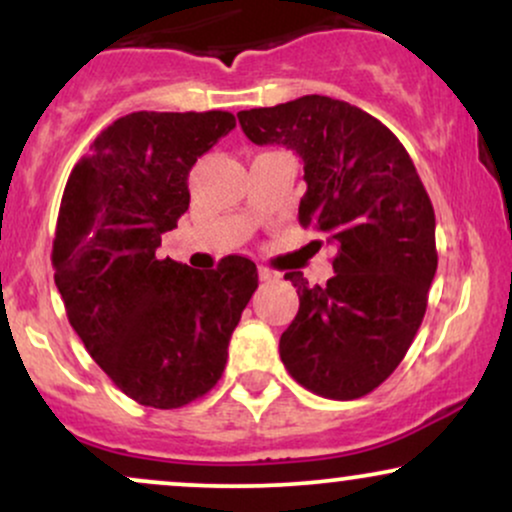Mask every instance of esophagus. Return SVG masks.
Wrapping results in <instances>:
<instances>
[{
	"mask_svg": "<svg viewBox=\"0 0 512 512\" xmlns=\"http://www.w3.org/2000/svg\"><path fill=\"white\" fill-rule=\"evenodd\" d=\"M257 274H260V279H262V281H274V279H279V274L272 272V269H267V267H260V269H257Z\"/></svg>",
	"mask_w": 512,
	"mask_h": 512,
	"instance_id": "1",
	"label": "esophagus"
}]
</instances>
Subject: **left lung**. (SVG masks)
I'll use <instances>...</instances> for the list:
<instances>
[{
  "instance_id": "left-lung-1",
  "label": "left lung",
  "mask_w": 512,
  "mask_h": 512,
  "mask_svg": "<svg viewBox=\"0 0 512 512\" xmlns=\"http://www.w3.org/2000/svg\"><path fill=\"white\" fill-rule=\"evenodd\" d=\"M252 144L296 151L308 185L298 207L337 248L327 286L301 272L298 313L281 334L291 378L327 399L385 383L419 332L436 276V214L395 134L356 105L303 96L238 113Z\"/></svg>"
}]
</instances>
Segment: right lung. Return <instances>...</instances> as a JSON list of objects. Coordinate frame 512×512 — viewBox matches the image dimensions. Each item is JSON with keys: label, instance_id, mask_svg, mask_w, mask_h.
<instances>
[{"label": "right lung", "instance_id": "obj_1", "mask_svg": "<svg viewBox=\"0 0 512 512\" xmlns=\"http://www.w3.org/2000/svg\"><path fill=\"white\" fill-rule=\"evenodd\" d=\"M233 127L223 110L125 115L98 134L64 187L52 267L69 325L144 407H185L219 383L257 289L248 257L199 272L156 252L190 207L192 166Z\"/></svg>", "mask_w": 512, "mask_h": 512}]
</instances>
